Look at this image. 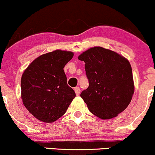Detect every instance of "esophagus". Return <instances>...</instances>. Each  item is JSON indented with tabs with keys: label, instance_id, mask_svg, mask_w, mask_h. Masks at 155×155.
<instances>
[{
	"label": "esophagus",
	"instance_id": "esophagus-1",
	"mask_svg": "<svg viewBox=\"0 0 155 155\" xmlns=\"http://www.w3.org/2000/svg\"><path fill=\"white\" fill-rule=\"evenodd\" d=\"M74 90H75V94H76V95H77V96H78V95H80V88L79 87H75V89H74Z\"/></svg>",
	"mask_w": 155,
	"mask_h": 155
}]
</instances>
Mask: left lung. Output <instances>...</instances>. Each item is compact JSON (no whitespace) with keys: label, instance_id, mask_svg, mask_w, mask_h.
Returning a JSON list of instances; mask_svg holds the SVG:
<instances>
[{"label":"left lung","instance_id":"left-lung-1","mask_svg":"<svg viewBox=\"0 0 155 155\" xmlns=\"http://www.w3.org/2000/svg\"><path fill=\"white\" fill-rule=\"evenodd\" d=\"M84 61L89 87L80 97L92 114L101 119L115 117L126 109L134 93L129 61L102 47L91 48L78 57Z\"/></svg>","mask_w":155,"mask_h":155}]
</instances>
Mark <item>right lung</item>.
<instances>
[{"mask_svg":"<svg viewBox=\"0 0 155 155\" xmlns=\"http://www.w3.org/2000/svg\"><path fill=\"white\" fill-rule=\"evenodd\" d=\"M73 57V52L61 50L43 54L22 74L23 104L41 121L52 123L58 119L75 97V92L68 85L63 70Z\"/></svg>","mask_w":155,"mask_h":155,"instance_id":"obj_1","label":"right lung"}]
</instances>
